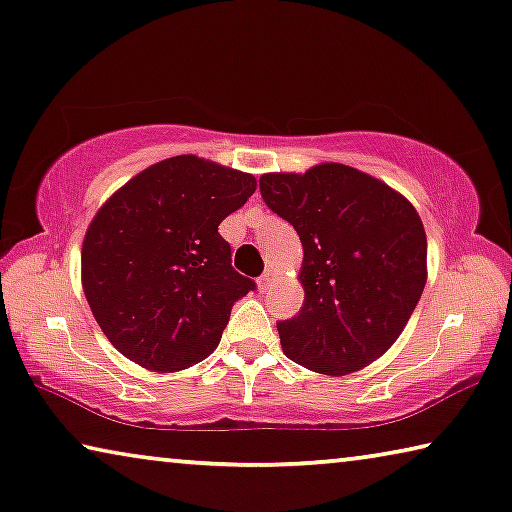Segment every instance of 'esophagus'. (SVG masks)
Wrapping results in <instances>:
<instances>
[{"label": "esophagus", "mask_w": 512, "mask_h": 512, "mask_svg": "<svg viewBox=\"0 0 512 512\" xmlns=\"http://www.w3.org/2000/svg\"><path fill=\"white\" fill-rule=\"evenodd\" d=\"M274 279H277V272H274V270H265L263 272V277L261 279H258V291H268V288L272 286V281Z\"/></svg>", "instance_id": "34e87169"}]
</instances>
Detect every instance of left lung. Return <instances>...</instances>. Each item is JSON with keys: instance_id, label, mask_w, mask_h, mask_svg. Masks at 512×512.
Wrapping results in <instances>:
<instances>
[{"instance_id": "obj_1", "label": "left lung", "mask_w": 512, "mask_h": 512, "mask_svg": "<svg viewBox=\"0 0 512 512\" xmlns=\"http://www.w3.org/2000/svg\"><path fill=\"white\" fill-rule=\"evenodd\" d=\"M265 205L302 242L300 314L277 323L281 351L325 376L365 369L397 342L427 281V235L416 207L344 164L265 173Z\"/></svg>"}]
</instances>
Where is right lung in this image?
<instances>
[{"mask_svg":"<svg viewBox=\"0 0 512 512\" xmlns=\"http://www.w3.org/2000/svg\"><path fill=\"white\" fill-rule=\"evenodd\" d=\"M256 177L196 154L140 170L99 207L80 279L108 342L152 372H180L219 346L235 300L254 281L231 268L219 224Z\"/></svg>","mask_w":512,"mask_h":512,"instance_id":"right-lung-1","label":"right lung"}]
</instances>
